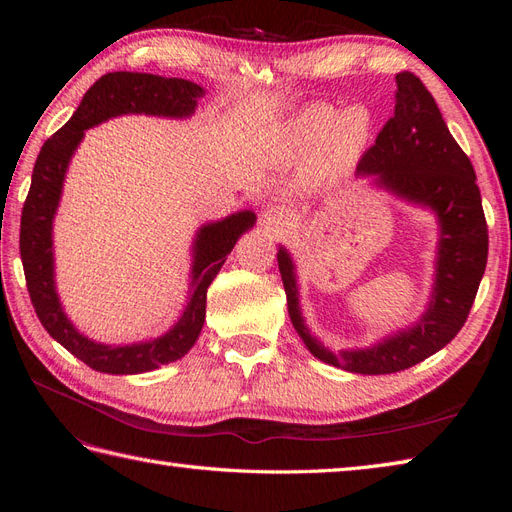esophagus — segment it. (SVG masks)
Here are the masks:
<instances>
[{"mask_svg": "<svg viewBox=\"0 0 512 512\" xmlns=\"http://www.w3.org/2000/svg\"><path fill=\"white\" fill-rule=\"evenodd\" d=\"M290 220H292L290 209L280 207V205H273L265 213H262V226L271 232H282L284 228L290 226Z\"/></svg>", "mask_w": 512, "mask_h": 512, "instance_id": "obj_1", "label": "esophagus"}]
</instances>
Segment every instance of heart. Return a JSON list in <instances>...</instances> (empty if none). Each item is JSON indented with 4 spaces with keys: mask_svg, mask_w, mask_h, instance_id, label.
Instances as JSON below:
<instances>
[{
    "mask_svg": "<svg viewBox=\"0 0 512 512\" xmlns=\"http://www.w3.org/2000/svg\"><path fill=\"white\" fill-rule=\"evenodd\" d=\"M374 119L365 106H350L337 115L329 104H312L290 121L286 143L294 158L314 162L316 173H344L363 153Z\"/></svg>",
    "mask_w": 512,
    "mask_h": 512,
    "instance_id": "1",
    "label": "heart"
}]
</instances>
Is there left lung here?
<instances>
[{
	"label": "left lung",
	"mask_w": 512,
	"mask_h": 512,
	"mask_svg": "<svg viewBox=\"0 0 512 512\" xmlns=\"http://www.w3.org/2000/svg\"><path fill=\"white\" fill-rule=\"evenodd\" d=\"M395 81V113L363 153L356 175H374L382 188L431 207L438 215V273L423 318L374 348L333 354L305 329L294 265L286 250L277 254L290 322L307 350L324 363L365 376L408 369L451 342L468 320L489 250L487 220L470 158L448 132L423 81L408 70L399 72Z\"/></svg>",
	"instance_id": "left-lung-1"
}]
</instances>
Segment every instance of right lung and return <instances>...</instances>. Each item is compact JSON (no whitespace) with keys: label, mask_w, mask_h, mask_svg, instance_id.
<instances>
[{"label":"right lung","mask_w":512,"mask_h":512,"mask_svg":"<svg viewBox=\"0 0 512 512\" xmlns=\"http://www.w3.org/2000/svg\"><path fill=\"white\" fill-rule=\"evenodd\" d=\"M200 96H205L203 87L185 79H164V76L143 72H108L87 89L70 121L42 145L34 164L19 239L29 299L46 333L76 359L102 374H143V371L173 363L190 352L205 322L207 288L220 273L237 239L254 226L256 215L252 211H241L222 222L200 228L194 241L190 301L173 329L145 344H96L72 327L59 305L53 280L51 230L68 162L87 128L126 113L188 117L194 113Z\"/></svg>","instance_id":"obj_1"}]
</instances>
